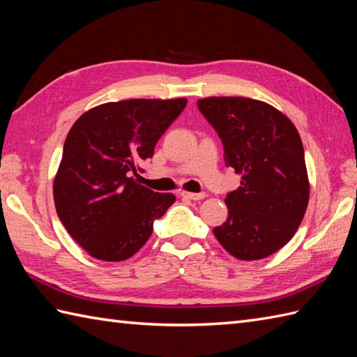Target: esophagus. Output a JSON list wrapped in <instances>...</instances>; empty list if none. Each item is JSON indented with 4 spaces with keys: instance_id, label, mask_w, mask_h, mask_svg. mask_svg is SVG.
Instances as JSON below:
<instances>
[{
    "instance_id": "obj_1",
    "label": "esophagus",
    "mask_w": 357,
    "mask_h": 357,
    "mask_svg": "<svg viewBox=\"0 0 357 357\" xmlns=\"http://www.w3.org/2000/svg\"><path fill=\"white\" fill-rule=\"evenodd\" d=\"M181 196L192 201H199L206 198V193H190V192H181Z\"/></svg>"
}]
</instances>
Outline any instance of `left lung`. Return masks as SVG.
I'll return each instance as SVG.
<instances>
[{"mask_svg": "<svg viewBox=\"0 0 357 357\" xmlns=\"http://www.w3.org/2000/svg\"><path fill=\"white\" fill-rule=\"evenodd\" d=\"M198 109L224 146V161L241 174L227 195V221L213 233L227 252L242 261L276 253L305 215L310 196L301 136L284 113L241 96H211Z\"/></svg>", "mask_w": 357, "mask_h": 357, "instance_id": "obj_1", "label": "left lung"}]
</instances>
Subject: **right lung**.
<instances>
[{"instance_id": "1", "label": "right lung", "mask_w": 357, "mask_h": 357, "mask_svg": "<svg viewBox=\"0 0 357 357\" xmlns=\"http://www.w3.org/2000/svg\"><path fill=\"white\" fill-rule=\"evenodd\" d=\"M185 104V98L105 102L72 126L53 199L66 230L90 256L128 259L176 201L138 184L133 174L139 176V164L153 156L158 139Z\"/></svg>"}]
</instances>
